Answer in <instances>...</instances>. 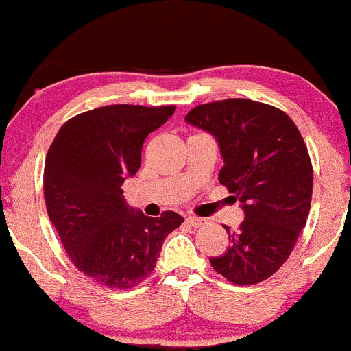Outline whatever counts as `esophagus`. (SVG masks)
I'll return each mask as SVG.
<instances>
[{
  "mask_svg": "<svg viewBox=\"0 0 351 351\" xmlns=\"http://www.w3.org/2000/svg\"><path fill=\"white\" fill-rule=\"evenodd\" d=\"M186 223L193 228H199L201 224H204V219H203V217H198V216H188Z\"/></svg>",
  "mask_w": 351,
  "mask_h": 351,
  "instance_id": "1",
  "label": "esophagus"
}]
</instances>
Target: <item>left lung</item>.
I'll return each mask as SVG.
<instances>
[{"mask_svg": "<svg viewBox=\"0 0 351 351\" xmlns=\"http://www.w3.org/2000/svg\"><path fill=\"white\" fill-rule=\"evenodd\" d=\"M186 122L215 135L224 158L219 183L243 203L245 219L213 269L237 285L276 274L307 223L313 170L299 128L280 108L224 99L188 112Z\"/></svg>", "mask_w": 351, "mask_h": 351, "instance_id": "1", "label": "left lung"}]
</instances>
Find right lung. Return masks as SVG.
<instances>
[{
  "label": "right lung",
  "mask_w": 351,
  "mask_h": 351,
  "mask_svg": "<svg viewBox=\"0 0 351 351\" xmlns=\"http://www.w3.org/2000/svg\"><path fill=\"white\" fill-rule=\"evenodd\" d=\"M175 106H106L67 120L44 165L49 219L72 264L108 289L136 287L153 272L165 237L183 223L128 208L122 184L142 163L145 138L175 114Z\"/></svg>",
  "instance_id": "add662e5"
}]
</instances>
